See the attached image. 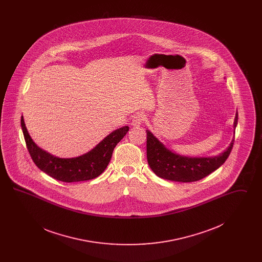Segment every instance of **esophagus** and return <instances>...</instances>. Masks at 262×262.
<instances>
[{"mask_svg":"<svg viewBox=\"0 0 262 262\" xmlns=\"http://www.w3.org/2000/svg\"><path fill=\"white\" fill-rule=\"evenodd\" d=\"M144 119H145V116L141 113H138L137 114L134 118H133V121H132V125L134 126H137V125H140L143 122H144Z\"/></svg>","mask_w":262,"mask_h":262,"instance_id":"esophagus-1","label":"esophagus"}]
</instances>
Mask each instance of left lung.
<instances>
[{
  "label": "left lung",
  "instance_id": "8db88e82",
  "mask_svg": "<svg viewBox=\"0 0 262 262\" xmlns=\"http://www.w3.org/2000/svg\"><path fill=\"white\" fill-rule=\"evenodd\" d=\"M237 124V113L234 126ZM146 153L147 162L151 170L158 177L174 182H196L211 174L224 164L233 149L234 141L219 156L211 158H189L174 154L167 149L149 130L146 133Z\"/></svg>",
  "mask_w": 262,
  "mask_h": 262
}]
</instances>
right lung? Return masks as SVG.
Returning a JSON list of instances; mask_svg holds the SVG:
<instances>
[{"instance_id":"1","label":"right lung","mask_w":262,"mask_h":262,"mask_svg":"<svg viewBox=\"0 0 262 262\" xmlns=\"http://www.w3.org/2000/svg\"><path fill=\"white\" fill-rule=\"evenodd\" d=\"M20 124L26 147L33 162L44 173L64 183L88 181L102 174L111 160L113 150L128 132L127 125L120 127L86 154L75 158H59L39 148L33 142L26 129L24 117Z\"/></svg>"}]
</instances>
